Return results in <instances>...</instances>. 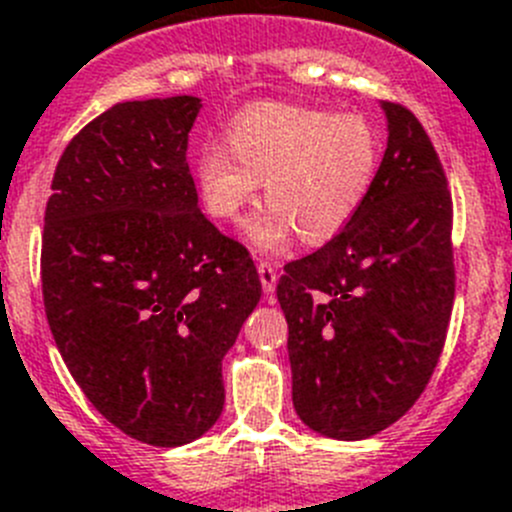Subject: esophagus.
I'll list each match as a JSON object with an SVG mask.
<instances>
[{"instance_id": "esophagus-1", "label": "esophagus", "mask_w": 512, "mask_h": 512, "mask_svg": "<svg viewBox=\"0 0 512 512\" xmlns=\"http://www.w3.org/2000/svg\"><path fill=\"white\" fill-rule=\"evenodd\" d=\"M257 273H260V283L265 293H273L275 285H278V270H275L273 262L260 260L257 262Z\"/></svg>"}]
</instances>
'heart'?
<instances>
[{"label": "heart", "instance_id": "heart-1", "mask_svg": "<svg viewBox=\"0 0 512 512\" xmlns=\"http://www.w3.org/2000/svg\"><path fill=\"white\" fill-rule=\"evenodd\" d=\"M380 163V132L362 114H334L298 104H255L237 114L227 147L196 158V186L214 219L234 222L265 186L270 201L247 224L262 252H280L301 234L324 245L342 232L370 193Z\"/></svg>", "mask_w": 512, "mask_h": 512}]
</instances>
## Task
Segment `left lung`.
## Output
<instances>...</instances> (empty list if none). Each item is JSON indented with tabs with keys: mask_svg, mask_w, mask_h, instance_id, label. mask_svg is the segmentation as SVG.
Masks as SVG:
<instances>
[{
	"mask_svg": "<svg viewBox=\"0 0 512 512\" xmlns=\"http://www.w3.org/2000/svg\"><path fill=\"white\" fill-rule=\"evenodd\" d=\"M388 147L352 222L285 265L293 405L308 428L357 441L421 398L454 306L451 193L411 109L382 101Z\"/></svg>",
	"mask_w": 512,
	"mask_h": 512,
	"instance_id": "8db88e82",
	"label": "left lung"
}]
</instances>
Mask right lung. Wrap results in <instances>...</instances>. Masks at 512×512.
<instances>
[{
  "label": "right lung",
  "mask_w": 512,
  "mask_h": 512,
  "mask_svg": "<svg viewBox=\"0 0 512 512\" xmlns=\"http://www.w3.org/2000/svg\"><path fill=\"white\" fill-rule=\"evenodd\" d=\"M201 99L124 101L78 132L45 206L43 301L68 372L150 446L222 416V359L260 301L247 247L201 214L188 132Z\"/></svg>",
  "instance_id": "1"
}]
</instances>
